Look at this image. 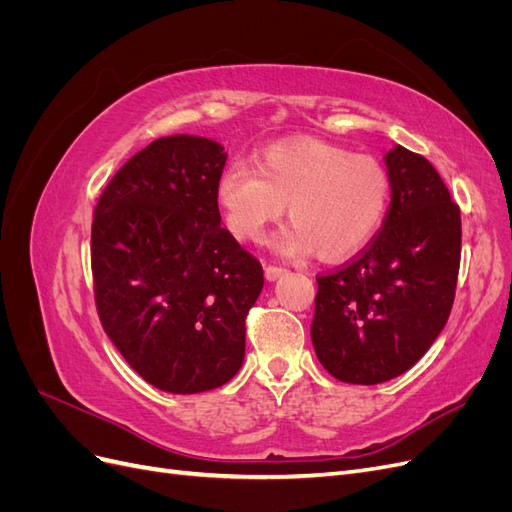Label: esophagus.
<instances>
[{
    "mask_svg": "<svg viewBox=\"0 0 512 512\" xmlns=\"http://www.w3.org/2000/svg\"><path fill=\"white\" fill-rule=\"evenodd\" d=\"M286 273H288L286 267H277V265H267V267H265L267 280H277V277H282V275H286Z\"/></svg>",
    "mask_w": 512,
    "mask_h": 512,
    "instance_id": "esophagus-1",
    "label": "esophagus"
}]
</instances>
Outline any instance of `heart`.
I'll return each instance as SVG.
<instances>
[{
	"mask_svg": "<svg viewBox=\"0 0 512 512\" xmlns=\"http://www.w3.org/2000/svg\"><path fill=\"white\" fill-rule=\"evenodd\" d=\"M391 194L393 181L382 162L316 138L269 145L258 153V170L230 164L215 185L224 222L237 239H260L288 205L292 226L277 241L280 250H314L322 260H342L367 245Z\"/></svg>",
	"mask_w": 512,
	"mask_h": 512,
	"instance_id": "1",
	"label": "heart"
}]
</instances>
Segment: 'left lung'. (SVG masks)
<instances>
[{
  "label": "left lung",
  "instance_id": "1",
  "mask_svg": "<svg viewBox=\"0 0 512 512\" xmlns=\"http://www.w3.org/2000/svg\"><path fill=\"white\" fill-rule=\"evenodd\" d=\"M393 181L382 228L344 265L316 277L312 342L322 367L348 384L408 371L440 335L455 301L461 213L418 153H386Z\"/></svg>",
  "mask_w": 512,
  "mask_h": 512
}]
</instances>
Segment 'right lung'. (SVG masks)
<instances>
[{
  "label": "right lung",
  "instance_id": "1",
  "mask_svg": "<svg viewBox=\"0 0 512 512\" xmlns=\"http://www.w3.org/2000/svg\"><path fill=\"white\" fill-rule=\"evenodd\" d=\"M224 147L164 136L108 181L91 224V273L106 335L166 393L218 389L241 369L245 318L265 284L222 228Z\"/></svg>",
  "mask_w": 512,
  "mask_h": 512
}]
</instances>
